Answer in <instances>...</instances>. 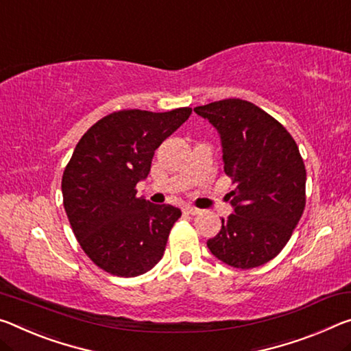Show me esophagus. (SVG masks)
<instances>
[{
  "mask_svg": "<svg viewBox=\"0 0 351 351\" xmlns=\"http://www.w3.org/2000/svg\"><path fill=\"white\" fill-rule=\"evenodd\" d=\"M184 213H186V214H191V215H198V214H202V209L193 208V206H186Z\"/></svg>",
  "mask_w": 351,
  "mask_h": 351,
  "instance_id": "obj_1",
  "label": "esophagus"
}]
</instances>
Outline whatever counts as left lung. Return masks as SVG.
I'll use <instances>...</instances> for the list:
<instances>
[{
    "label": "left lung",
    "instance_id": "8db88e82",
    "mask_svg": "<svg viewBox=\"0 0 351 351\" xmlns=\"http://www.w3.org/2000/svg\"><path fill=\"white\" fill-rule=\"evenodd\" d=\"M193 110L219 132L225 173L236 186L230 192L234 214L221 219L208 248L236 269L269 263L285 248L304 209L306 170L297 143L280 121L245 99Z\"/></svg>",
    "mask_w": 351,
    "mask_h": 351
}]
</instances>
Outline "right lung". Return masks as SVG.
Masks as SVG:
<instances>
[{
    "mask_svg": "<svg viewBox=\"0 0 351 351\" xmlns=\"http://www.w3.org/2000/svg\"><path fill=\"white\" fill-rule=\"evenodd\" d=\"M191 112L119 110L77 142L62 176L64 208L81 248L108 274L142 275L164 256L181 210L137 198L136 186L148 176L156 148Z\"/></svg>",
    "mask_w": 351,
    "mask_h": 351,
    "instance_id": "add662e5",
    "label": "right lung"
}]
</instances>
